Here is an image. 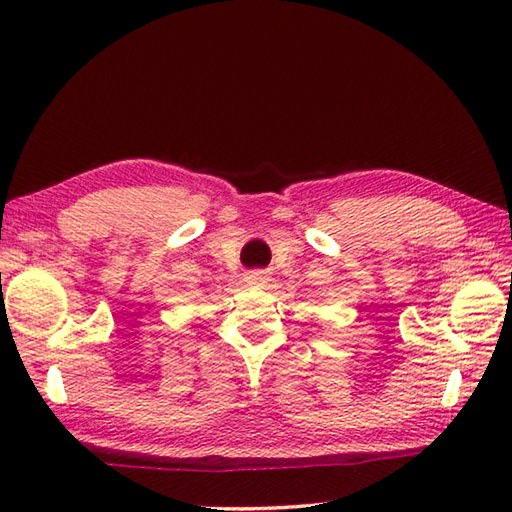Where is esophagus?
<instances>
[{"label":"esophagus","mask_w":512,"mask_h":512,"mask_svg":"<svg viewBox=\"0 0 512 512\" xmlns=\"http://www.w3.org/2000/svg\"><path fill=\"white\" fill-rule=\"evenodd\" d=\"M246 284L255 288H264L268 284V275L264 270H250V273H246Z\"/></svg>","instance_id":"obj_1"}]
</instances>
